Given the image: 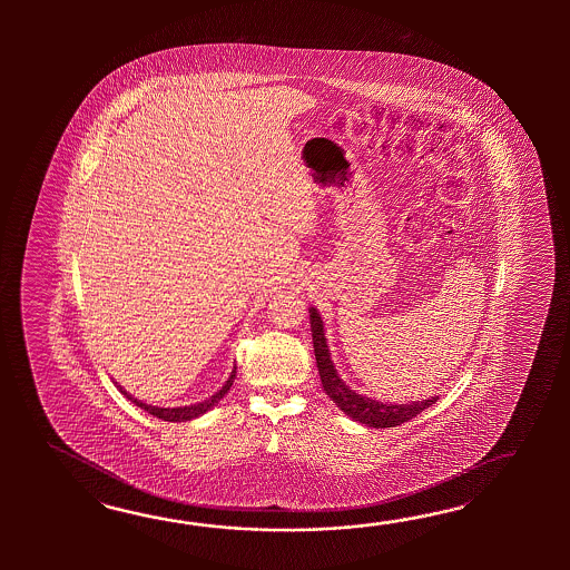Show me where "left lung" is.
I'll use <instances>...</instances> for the list:
<instances>
[{
    "label": "left lung",
    "mask_w": 570,
    "mask_h": 570,
    "mask_svg": "<svg viewBox=\"0 0 570 570\" xmlns=\"http://www.w3.org/2000/svg\"><path fill=\"white\" fill-rule=\"evenodd\" d=\"M309 324H312V338H314L315 363L322 379V387L327 397L338 405L342 412L352 417L358 424L368 428H395L403 422H410L417 413L424 412L430 405H434L440 397L430 400L410 401V403H389V401L373 400L366 395H358L354 389L348 387L342 379L332 361V352L326 342V330L322 315L309 307Z\"/></svg>",
    "instance_id": "8db88e82"
}]
</instances>
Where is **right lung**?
I'll list each match as a JSON object with an SVG mask.
<instances>
[{"mask_svg": "<svg viewBox=\"0 0 570 570\" xmlns=\"http://www.w3.org/2000/svg\"><path fill=\"white\" fill-rule=\"evenodd\" d=\"M234 379H236V366L232 368L228 381H226L212 397L199 401V403H191V405H181V407H158V405H150V403H145V401L136 400L134 395H130V393L121 387V385H118V383H116V387L120 389L121 395H126V400L132 401L134 405H138L140 410H145V412L150 413V415H155L158 420H165V422H189V420H195V417H199V415L209 412L219 400H224V395L230 391Z\"/></svg>", "mask_w": 570, "mask_h": 570, "instance_id": "add662e5", "label": "right lung"}]
</instances>
